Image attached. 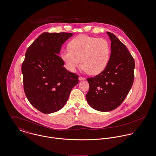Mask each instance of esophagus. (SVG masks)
<instances>
[{"label": "esophagus", "mask_w": 156, "mask_h": 156, "mask_svg": "<svg viewBox=\"0 0 156 156\" xmlns=\"http://www.w3.org/2000/svg\"><path fill=\"white\" fill-rule=\"evenodd\" d=\"M79 80H83L85 79V78L82 77V76H79Z\"/></svg>", "instance_id": "34e87169"}]
</instances>
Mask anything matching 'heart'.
Listing matches in <instances>:
<instances>
[{
    "label": "heart",
    "instance_id": "b5f03b06",
    "mask_svg": "<svg viewBox=\"0 0 156 156\" xmlns=\"http://www.w3.org/2000/svg\"><path fill=\"white\" fill-rule=\"evenodd\" d=\"M68 47L69 49L62 51L61 57L67 69L71 72L82 64L89 74H98L106 68L110 58L111 45L103 38L80 35L69 42Z\"/></svg>",
    "mask_w": 156,
    "mask_h": 156
}]
</instances>
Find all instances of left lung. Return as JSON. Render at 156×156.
<instances>
[{
    "label": "left lung",
    "instance_id": "left-lung-1",
    "mask_svg": "<svg viewBox=\"0 0 156 156\" xmlns=\"http://www.w3.org/2000/svg\"><path fill=\"white\" fill-rule=\"evenodd\" d=\"M107 34L111 41L109 61L100 74L87 78V100L93 109L101 112L113 111L124 101L133 83L135 67L126 46L113 34Z\"/></svg>",
    "mask_w": 156,
    "mask_h": 156
}]
</instances>
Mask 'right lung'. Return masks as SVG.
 Returning <instances> with one entry per match:
<instances>
[{"label": "right lung", "mask_w": 156, "mask_h": 156, "mask_svg": "<svg viewBox=\"0 0 156 156\" xmlns=\"http://www.w3.org/2000/svg\"><path fill=\"white\" fill-rule=\"evenodd\" d=\"M72 33L40 35L28 47L23 62V88L30 103L43 113L59 111L66 105L79 76L68 71L59 56Z\"/></svg>", "instance_id": "obj_1"}]
</instances>
